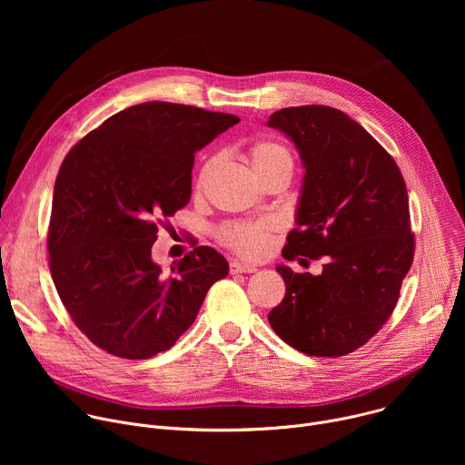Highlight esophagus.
<instances>
[{
    "label": "esophagus",
    "mask_w": 465,
    "mask_h": 465,
    "mask_svg": "<svg viewBox=\"0 0 465 465\" xmlns=\"http://www.w3.org/2000/svg\"><path fill=\"white\" fill-rule=\"evenodd\" d=\"M257 269L253 267V264H248V262H241V261H232L230 262V272L232 274H252L255 272Z\"/></svg>",
    "instance_id": "1"
}]
</instances>
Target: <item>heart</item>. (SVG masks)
<instances>
[{
	"label": "heart",
	"mask_w": 465,
	"mask_h": 465,
	"mask_svg": "<svg viewBox=\"0 0 465 465\" xmlns=\"http://www.w3.org/2000/svg\"><path fill=\"white\" fill-rule=\"evenodd\" d=\"M246 160L250 163V169L255 176H261L264 173H271L276 169H285L292 173V156L291 153L276 142H257L253 143L248 153ZM217 160L212 158L204 163L201 176H198V185H203L210 173L213 171ZM278 224L272 219H261V221H250V223H232L224 226L219 232L221 241L232 248L233 252L250 257L259 259L267 255L272 246V233L276 232Z\"/></svg>",
	"instance_id": "b5f03b06"
}]
</instances>
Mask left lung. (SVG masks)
Segmentation results:
<instances>
[{"label":"left lung","mask_w":465,"mask_h":465,"mask_svg":"<svg viewBox=\"0 0 465 465\" xmlns=\"http://www.w3.org/2000/svg\"><path fill=\"white\" fill-rule=\"evenodd\" d=\"M269 126L296 145L305 174L283 257H325L320 276L276 269L285 298L269 312L282 341L314 357L364 346L400 300L414 259L403 174L379 142L344 112L291 106Z\"/></svg>","instance_id":"left-lung-1"}]
</instances>
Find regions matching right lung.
<instances>
[{"label": "right lung", "mask_w": 465, "mask_h": 465, "mask_svg": "<svg viewBox=\"0 0 465 465\" xmlns=\"http://www.w3.org/2000/svg\"><path fill=\"white\" fill-rule=\"evenodd\" d=\"M237 115L151 101L108 117L64 158L47 233L56 292L75 325L121 359L167 351L228 261L196 246L163 274L158 228L187 206L194 153Z\"/></svg>", "instance_id": "right-lung-1"}]
</instances>
